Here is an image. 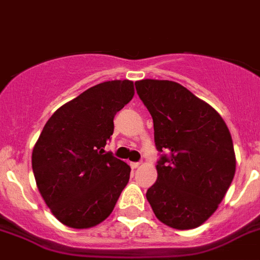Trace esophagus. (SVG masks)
<instances>
[{"mask_svg": "<svg viewBox=\"0 0 260 260\" xmlns=\"http://www.w3.org/2000/svg\"><path fill=\"white\" fill-rule=\"evenodd\" d=\"M141 166V162H131V168L132 169H137Z\"/></svg>", "mask_w": 260, "mask_h": 260, "instance_id": "1", "label": "esophagus"}]
</instances>
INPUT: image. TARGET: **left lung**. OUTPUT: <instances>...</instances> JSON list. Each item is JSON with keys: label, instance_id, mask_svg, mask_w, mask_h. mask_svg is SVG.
Masks as SVG:
<instances>
[{"label": "left lung", "instance_id": "obj_1", "mask_svg": "<svg viewBox=\"0 0 260 260\" xmlns=\"http://www.w3.org/2000/svg\"><path fill=\"white\" fill-rule=\"evenodd\" d=\"M153 117L162 155L146 191L155 217L178 230L200 226L222 202L236 174L233 140L224 119L186 87L166 80L136 81Z\"/></svg>", "mask_w": 260, "mask_h": 260}]
</instances>
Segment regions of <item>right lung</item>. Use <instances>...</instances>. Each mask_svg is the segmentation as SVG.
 Here are the masks:
<instances>
[{
	"label": "right lung",
	"mask_w": 260,
	"mask_h": 260,
	"mask_svg": "<svg viewBox=\"0 0 260 260\" xmlns=\"http://www.w3.org/2000/svg\"><path fill=\"white\" fill-rule=\"evenodd\" d=\"M135 95L129 80L106 81L57 108L32 150L36 186L52 214L73 229L101 224L129 180L131 168L105 146L114 117Z\"/></svg>",
	"instance_id": "right-lung-1"
}]
</instances>
